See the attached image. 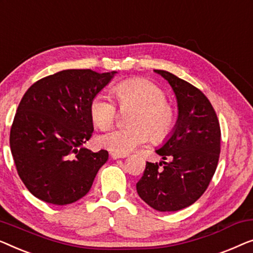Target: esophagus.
I'll use <instances>...</instances> for the list:
<instances>
[{
  "label": "esophagus",
  "mask_w": 253,
  "mask_h": 253,
  "mask_svg": "<svg viewBox=\"0 0 253 253\" xmlns=\"http://www.w3.org/2000/svg\"><path fill=\"white\" fill-rule=\"evenodd\" d=\"M127 154H117V152H112L111 154V157L113 159H118V158H126L127 157Z\"/></svg>",
  "instance_id": "34e87169"
}]
</instances>
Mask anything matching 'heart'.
I'll list each match as a JSON object with an SVG mask.
<instances>
[{"mask_svg":"<svg viewBox=\"0 0 253 253\" xmlns=\"http://www.w3.org/2000/svg\"><path fill=\"white\" fill-rule=\"evenodd\" d=\"M112 94L120 109L133 108L127 119L130 126L99 135L98 145L117 154H128L148 138L152 143L162 144L172 136L177 124V112L157 84L143 78H133L117 84ZM89 112L99 128L111 126L118 116L115 102L103 94L91 99Z\"/></svg>","mask_w":253,"mask_h":253,"instance_id":"heart-1","label":"heart"}]
</instances>
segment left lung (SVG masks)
<instances>
[{"mask_svg":"<svg viewBox=\"0 0 253 253\" xmlns=\"http://www.w3.org/2000/svg\"><path fill=\"white\" fill-rule=\"evenodd\" d=\"M155 71L175 92L179 119L169 140L156 150L164 162H147L136 190L152 209L173 212L194 204L208 189L218 166L221 130L211 102L198 88L167 71Z\"/></svg>","mask_w":253,"mask_h":253,"instance_id":"left-lung-1","label":"left lung"}]
</instances>
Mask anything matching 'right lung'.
<instances>
[{"label":"right lung","instance_id":"1","mask_svg":"<svg viewBox=\"0 0 253 253\" xmlns=\"http://www.w3.org/2000/svg\"><path fill=\"white\" fill-rule=\"evenodd\" d=\"M115 73L64 70L25 92L10 129V148L19 177L35 197L66 205L90 190L109 154L80 147L94 130L90 101Z\"/></svg>","mask_w":253,"mask_h":253}]
</instances>
